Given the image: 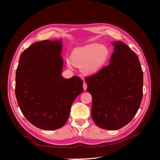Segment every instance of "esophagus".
Here are the masks:
<instances>
[{
    "mask_svg": "<svg viewBox=\"0 0 160 160\" xmlns=\"http://www.w3.org/2000/svg\"><path fill=\"white\" fill-rule=\"evenodd\" d=\"M83 89H84V90H86L87 89V88H88V85H87V83H85V82H84L83 83Z\"/></svg>",
    "mask_w": 160,
    "mask_h": 160,
    "instance_id": "34e87169",
    "label": "esophagus"
}]
</instances>
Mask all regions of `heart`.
<instances>
[{
    "label": "heart",
    "instance_id": "obj_1",
    "mask_svg": "<svg viewBox=\"0 0 160 160\" xmlns=\"http://www.w3.org/2000/svg\"><path fill=\"white\" fill-rule=\"evenodd\" d=\"M109 55L108 48L103 45L92 43L76 48L72 52L71 61L67 65L81 67L85 74L92 75L98 72L107 61Z\"/></svg>",
    "mask_w": 160,
    "mask_h": 160
}]
</instances>
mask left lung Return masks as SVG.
Masks as SVG:
<instances>
[{
  "instance_id": "8db88e82",
  "label": "left lung",
  "mask_w": 160,
  "mask_h": 160,
  "mask_svg": "<svg viewBox=\"0 0 160 160\" xmlns=\"http://www.w3.org/2000/svg\"><path fill=\"white\" fill-rule=\"evenodd\" d=\"M109 64L85 78L92 95L91 115L104 129L116 130L132 120L143 97V71L138 57L121 41L112 42Z\"/></svg>"
}]
</instances>
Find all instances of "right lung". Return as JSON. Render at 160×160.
I'll use <instances>...</instances> for the list:
<instances>
[{
	"mask_svg": "<svg viewBox=\"0 0 160 160\" xmlns=\"http://www.w3.org/2000/svg\"><path fill=\"white\" fill-rule=\"evenodd\" d=\"M61 41L33 43L21 55L15 94L23 115L35 127L55 130L63 126L71 105L83 91V81L61 75Z\"/></svg>",
	"mask_w": 160,
	"mask_h": 160,
	"instance_id": "add662e5",
	"label": "right lung"
}]
</instances>
